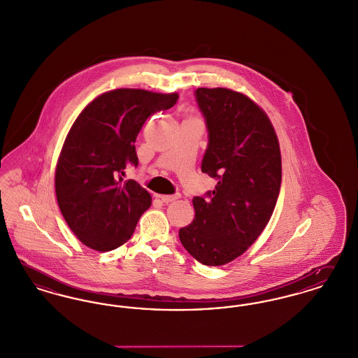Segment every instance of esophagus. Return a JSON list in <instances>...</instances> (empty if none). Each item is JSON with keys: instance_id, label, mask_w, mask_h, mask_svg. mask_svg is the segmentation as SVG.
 <instances>
[{"instance_id": "esophagus-1", "label": "esophagus", "mask_w": 358, "mask_h": 358, "mask_svg": "<svg viewBox=\"0 0 358 358\" xmlns=\"http://www.w3.org/2000/svg\"><path fill=\"white\" fill-rule=\"evenodd\" d=\"M159 198L164 202V203H171V202H175L176 199L180 198V194L176 192V194H172V195H159Z\"/></svg>"}]
</instances>
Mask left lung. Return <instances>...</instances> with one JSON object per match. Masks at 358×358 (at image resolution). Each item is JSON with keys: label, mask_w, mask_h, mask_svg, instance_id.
<instances>
[{"label": "left lung", "mask_w": 358, "mask_h": 358, "mask_svg": "<svg viewBox=\"0 0 358 358\" xmlns=\"http://www.w3.org/2000/svg\"><path fill=\"white\" fill-rule=\"evenodd\" d=\"M195 101L208 136L201 169L217 186L194 196L195 220L179 230V238L195 260L218 266L241 256L271 220L282 156L269 118L246 95L199 87Z\"/></svg>", "instance_id": "obj_1"}]
</instances>
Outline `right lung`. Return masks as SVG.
I'll return each mask as SVG.
<instances>
[{"label":"right lung","instance_id":"right-lung-1","mask_svg":"<svg viewBox=\"0 0 358 358\" xmlns=\"http://www.w3.org/2000/svg\"><path fill=\"white\" fill-rule=\"evenodd\" d=\"M179 95L117 89L95 98L66 137L55 173L60 211L92 249L109 252L125 244L151 195L124 171L138 159L134 141L147 118L172 108Z\"/></svg>","mask_w":358,"mask_h":358}]
</instances>
